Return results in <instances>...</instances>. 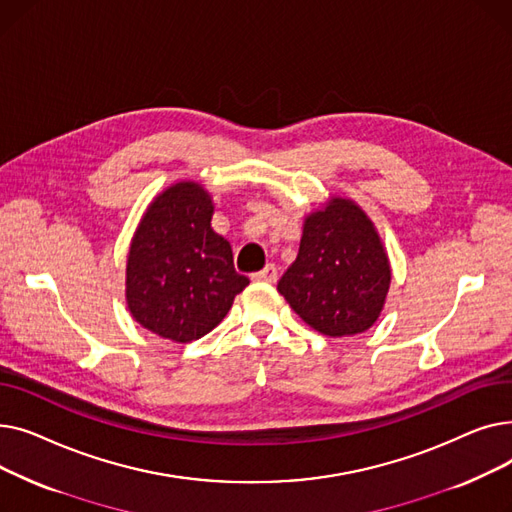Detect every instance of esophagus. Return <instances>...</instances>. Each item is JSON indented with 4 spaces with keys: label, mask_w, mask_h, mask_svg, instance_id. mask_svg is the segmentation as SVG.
Masks as SVG:
<instances>
[{
    "label": "esophagus",
    "mask_w": 512,
    "mask_h": 512,
    "mask_svg": "<svg viewBox=\"0 0 512 512\" xmlns=\"http://www.w3.org/2000/svg\"><path fill=\"white\" fill-rule=\"evenodd\" d=\"M251 280H253V282H267V284H274V282L278 280V270H276V265H274V263H267L261 272H257V274H253V276H251Z\"/></svg>",
    "instance_id": "esophagus-1"
}]
</instances>
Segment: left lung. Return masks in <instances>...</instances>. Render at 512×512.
<instances>
[{
	"instance_id": "8db88e82",
	"label": "left lung",
	"mask_w": 512,
	"mask_h": 512,
	"mask_svg": "<svg viewBox=\"0 0 512 512\" xmlns=\"http://www.w3.org/2000/svg\"><path fill=\"white\" fill-rule=\"evenodd\" d=\"M390 278L386 249L367 213L351 199L330 197L305 218L299 255L278 292L307 326L342 338L378 321Z\"/></svg>"
}]
</instances>
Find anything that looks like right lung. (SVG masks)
<instances>
[{"label": "right lung", "mask_w": 512, "mask_h": 512, "mask_svg": "<svg viewBox=\"0 0 512 512\" xmlns=\"http://www.w3.org/2000/svg\"><path fill=\"white\" fill-rule=\"evenodd\" d=\"M211 195L176 182L147 207L126 263V305L149 332L199 340L230 311L249 278L236 274L230 242L211 228Z\"/></svg>", "instance_id": "right-lung-1"}]
</instances>
